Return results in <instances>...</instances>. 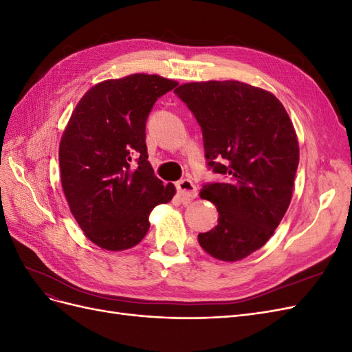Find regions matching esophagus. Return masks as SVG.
Returning <instances> with one entry per match:
<instances>
[{
    "mask_svg": "<svg viewBox=\"0 0 352 352\" xmlns=\"http://www.w3.org/2000/svg\"><path fill=\"white\" fill-rule=\"evenodd\" d=\"M176 188H177V192L184 199H194L198 195V188L194 185L192 180L189 179L179 180L176 184Z\"/></svg>",
    "mask_w": 352,
    "mask_h": 352,
    "instance_id": "esophagus-1",
    "label": "esophagus"
}]
</instances>
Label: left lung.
Wrapping results in <instances>:
<instances>
[{
    "label": "left lung",
    "instance_id": "8db88e82",
    "mask_svg": "<svg viewBox=\"0 0 352 352\" xmlns=\"http://www.w3.org/2000/svg\"><path fill=\"white\" fill-rule=\"evenodd\" d=\"M175 94L201 126L208 168L223 176L202 185L219 223L198 242L217 260H242L272 238L289 207L300 163L294 124L273 94L238 80L184 83Z\"/></svg>",
    "mask_w": 352,
    "mask_h": 352
}]
</instances>
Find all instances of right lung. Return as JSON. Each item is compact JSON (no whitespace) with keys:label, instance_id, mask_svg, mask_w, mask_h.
Instances as JSON below:
<instances>
[{"label":"right lung","instance_id":"1","mask_svg":"<svg viewBox=\"0 0 352 352\" xmlns=\"http://www.w3.org/2000/svg\"><path fill=\"white\" fill-rule=\"evenodd\" d=\"M176 87L144 73L104 80L72 113L60 142L61 186L85 235L104 250L140 243L153 208L176 192L154 175L145 144L153 105Z\"/></svg>","mask_w":352,"mask_h":352}]
</instances>
